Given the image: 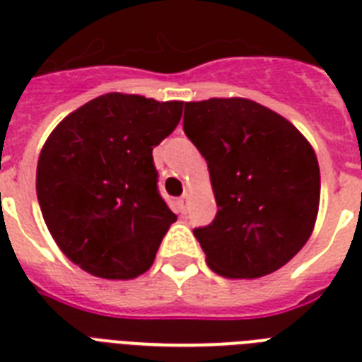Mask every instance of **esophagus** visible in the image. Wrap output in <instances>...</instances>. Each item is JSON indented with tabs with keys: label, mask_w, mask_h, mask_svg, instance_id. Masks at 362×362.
Listing matches in <instances>:
<instances>
[{
	"label": "esophagus",
	"mask_w": 362,
	"mask_h": 362,
	"mask_svg": "<svg viewBox=\"0 0 362 362\" xmlns=\"http://www.w3.org/2000/svg\"><path fill=\"white\" fill-rule=\"evenodd\" d=\"M187 204H189V201H187V195H184V197H180L178 201H176V206H178V210H180L182 214H186L187 212Z\"/></svg>",
	"instance_id": "esophagus-1"
}]
</instances>
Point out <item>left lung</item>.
I'll return each instance as SVG.
<instances>
[{"label": "left lung", "instance_id": "left-lung-1", "mask_svg": "<svg viewBox=\"0 0 362 362\" xmlns=\"http://www.w3.org/2000/svg\"><path fill=\"white\" fill-rule=\"evenodd\" d=\"M184 133L209 165L218 212L193 235L226 278H259L291 261L320 209V165L284 116L242 98L186 103Z\"/></svg>", "mask_w": 362, "mask_h": 362}]
</instances>
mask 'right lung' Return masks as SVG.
I'll list each match as a JSON object with an SVG mask.
<instances>
[{"mask_svg": "<svg viewBox=\"0 0 362 362\" xmlns=\"http://www.w3.org/2000/svg\"><path fill=\"white\" fill-rule=\"evenodd\" d=\"M182 101L105 93L65 116L37 163L48 231L75 264L107 280L152 267L176 214L158 189L152 150L182 118Z\"/></svg>", "mask_w": 362, "mask_h": 362, "instance_id": "right-lung-1", "label": "right lung"}]
</instances>
